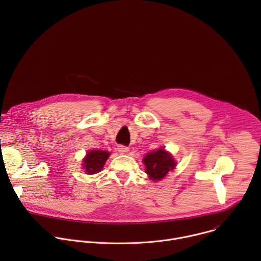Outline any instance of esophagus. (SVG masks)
<instances>
[{
	"mask_svg": "<svg viewBox=\"0 0 261 261\" xmlns=\"http://www.w3.org/2000/svg\"><path fill=\"white\" fill-rule=\"evenodd\" d=\"M118 151L121 153V154H126L129 152V147L128 146H125V145H119L118 146Z\"/></svg>",
	"mask_w": 261,
	"mask_h": 261,
	"instance_id": "1",
	"label": "esophagus"
}]
</instances>
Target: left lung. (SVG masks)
Masks as SVG:
<instances>
[{"label": "left lung", "mask_w": 261, "mask_h": 261, "mask_svg": "<svg viewBox=\"0 0 261 261\" xmlns=\"http://www.w3.org/2000/svg\"><path fill=\"white\" fill-rule=\"evenodd\" d=\"M142 161L145 165V173L153 180L162 179L176 166V162H174L172 156L164 148H159L155 152L148 153Z\"/></svg>", "instance_id": "8db88e82"}]
</instances>
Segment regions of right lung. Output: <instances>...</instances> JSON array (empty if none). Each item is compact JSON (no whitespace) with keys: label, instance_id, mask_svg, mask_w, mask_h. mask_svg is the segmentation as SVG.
<instances>
[{"label":"right lung","instance_id":"add662e5","mask_svg":"<svg viewBox=\"0 0 261 261\" xmlns=\"http://www.w3.org/2000/svg\"><path fill=\"white\" fill-rule=\"evenodd\" d=\"M109 153L100 150H92L87 153V156L84 158L83 168L88 174H95L101 171L106 160L109 157Z\"/></svg>","mask_w":261,"mask_h":261}]
</instances>
